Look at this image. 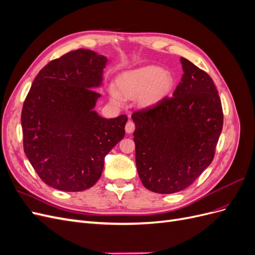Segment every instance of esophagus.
I'll return each instance as SVG.
<instances>
[{
	"label": "esophagus",
	"instance_id": "1",
	"mask_svg": "<svg viewBox=\"0 0 255 255\" xmlns=\"http://www.w3.org/2000/svg\"><path fill=\"white\" fill-rule=\"evenodd\" d=\"M134 129H135V123L133 121H128L126 125V132L128 134H130L134 132Z\"/></svg>",
	"mask_w": 255,
	"mask_h": 255
}]
</instances>
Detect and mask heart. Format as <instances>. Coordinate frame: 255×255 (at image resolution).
Returning <instances> with one entry per match:
<instances>
[{
	"label": "heart",
	"instance_id": "1",
	"mask_svg": "<svg viewBox=\"0 0 255 255\" xmlns=\"http://www.w3.org/2000/svg\"><path fill=\"white\" fill-rule=\"evenodd\" d=\"M174 85L172 74L164 68L146 66L127 71L116 80V89H111L112 101L121 105L125 98H137L142 107L155 105L170 94Z\"/></svg>",
	"mask_w": 255,
	"mask_h": 255
}]
</instances>
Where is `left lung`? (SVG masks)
<instances>
[{
    "label": "left lung",
    "instance_id": "8db88e82",
    "mask_svg": "<svg viewBox=\"0 0 255 255\" xmlns=\"http://www.w3.org/2000/svg\"><path fill=\"white\" fill-rule=\"evenodd\" d=\"M181 64L173 97L132 114L138 175L157 194H174L195 182L213 161L223 127L211 76L186 58Z\"/></svg>",
    "mask_w": 255,
    "mask_h": 255
}]
</instances>
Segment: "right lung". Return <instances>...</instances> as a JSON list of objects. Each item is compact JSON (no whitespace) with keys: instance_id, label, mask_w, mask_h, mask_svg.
<instances>
[{"instance_id":"1","label":"right lung","mask_w":255,"mask_h":255,"mask_svg":"<svg viewBox=\"0 0 255 255\" xmlns=\"http://www.w3.org/2000/svg\"><path fill=\"white\" fill-rule=\"evenodd\" d=\"M107 58L79 49L51 60L35 78L21 113L23 149L41 181L63 191L98 182L104 157L123 137L127 115L94 111Z\"/></svg>"}]
</instances>
